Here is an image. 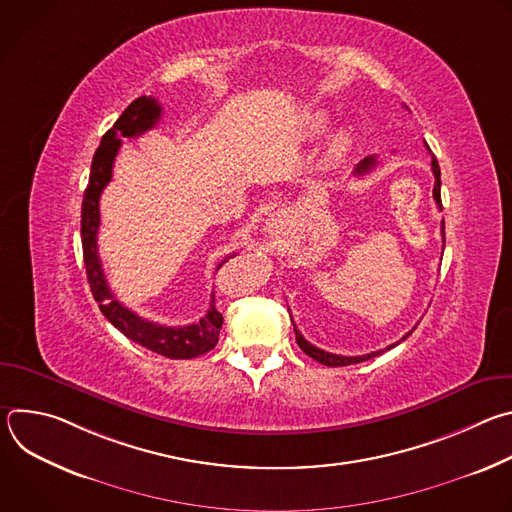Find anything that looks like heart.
<instances>
[{
  "mask_svg": "<svg viewBox=\"0 0 512 512\" xmlns=\"http://www.w3.org/2000/svg\"><path fill=\"white\" fill-rule=\"evenodd\" d=\"M324 125H326V115H324V113H316V115L310 117L308 131H310L312 135H316V133H320V131L324 129ZM348 143H350L348 133H344V131L338 133V135L332 139V143H330V156H332V158H338V156L348 148Z\"/></svg>",
  "mask_w": 512,
  "mask_h": 512,
  "instance_id": "b5f03b06",
  "label": "heart"
}]
</instances>
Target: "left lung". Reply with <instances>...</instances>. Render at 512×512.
Returning <instances> with one entry per match:
<instances>
[{"instance_id":"left-lung-1","label":"left lung","mask_w":512,"mask_h":512,"mask_svg":"<svg viewBox=\"0 0 512 512\" xmlns=\"http://www.w3.org/2000/svg\"><path fill=\"white\" fill-rule=\"evenodd\" d=\"M407 109V107H405ZM427 145V143H425ZM429 150V148H427ZM429 154H431V150H429ZM375 164H377V158L373 156V158H364L358 166H356V170H354V174L356 176H362V174H367V172H371L373 168H375ZM431 172H433V176H435V184H433V200H435V204L440 206V210H442V172H440V164H437V160H435V156L431 154ZM442 237H444V243H446V231H444V223H442ZM294 322V320H291ZM294 330H296V342H298V346L308 354V356H312L314 360H318V362H322V364H326V367H346V364H356V362H362V360H369V358H375V356H379V354H383L385 350H391L393 346H397L399 342H403L411 332H407L397 344H391V346H387L385 350H377V352H371V354H362V356H340V354H332V352H326V350H322V348H318V346H314V344H310L302 334H300V330L296 328V324H294Z\"/></svg>"}]
</instances>
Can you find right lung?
Segmentation results:
<instances>
[{"mask_svg": "<svg viewBox=\"0 0 512 512\" xmlns=\"http://www.w3.org/2000/svg\"><path fill=\"white\" fill-rule=\"evenodd\" d=\"M162 117V107L154 97L135 99L121 117L113 123V127L103 135L99 148L93 156L89 186L83 198L81 210V237H83V257L87 267V279L93 291V298L99 304L103 316L129 340L139 346H145L152 352H158L168 358H194L208 350H212L218 342V332L223 326V314L214 306V294L210 300V308L196 324L188 326H162L152 320H145L125 308L113 291L103 273V265L97 251V233L101 225L99 214V198L103 188L109 184L113 174V162L121 148L123 137H137L143 131L152 129ZM227 261V259H225ZM223 261V263H225ZM221 263V265H223ZM216 267V271L221 269Z\"/></svg>", "mask_w": 512, "mask_h": 512, "instance_id": "right-lung-1", "label": "right lung"}]
</instances>
